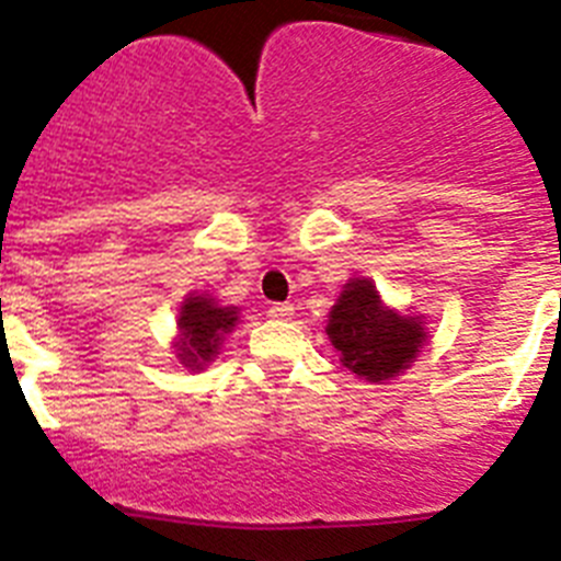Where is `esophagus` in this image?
Returning a JSON list of instances; mask_svg holds the SVG:
<instances>
[{"label":"esophagus","mask_w":561,"mask_h":561,"mask_svg":"<svg viewBox=\"0 0 561 561\" xmlns=\"http://www.w3.org/2000/svg\"><path fill=\"white\" fill-rule=\"evenodd\" d=\"M268 316L274 318V321H287V318H293V307L290 305H271Z\"/></svg>","instance_id":"1"}]
</instances>
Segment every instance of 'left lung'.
I'll return each mask as SVG.
<instances>
[{
  "mask_svg": "<svg viewBox=\"0 0 561 561\" xmlns=\"http://www.w3.org/2000/svg\"><path fill=\"white\" fill-rule=\"evenodd\" d=\"M327 334L337 348L340 363L370 385H385L404 374L428 340L423 316L387 307L365 276H354L343 285L329 310Z\"/></svg>",
  "mask_w": 561,
  "mask_h": 561,
  "instance_id": "1",
  "label": "left lung"
}]
</instances>
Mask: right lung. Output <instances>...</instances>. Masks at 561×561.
<instances>
[{
	"label": "right lung",
	"mask_w": 561,
	"mask_h": 561,
	"mask_svg": "<svg viewBox=\"0 0 561 561\" xmlns=\"http://www.w3.org/2000/svg\"><path fill=\"white\" fill-rule=\"evenodd\" d=\"M240 323L238 307L218 305V298L209 293H187L176 316L174 354L182 368L198 370L207 368L221 354L224 337Z\"/></svg>",
	"instance_id": "1"
}]
</instances>
